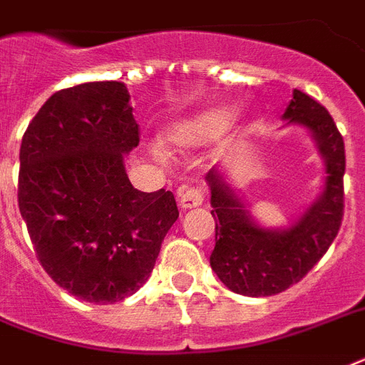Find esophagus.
Instances as JSON below:
<instances>
[{
    "instance_id": "1",
    "label": "esophagus",
    "mask_w": 365,
    "mask_h": 365,
    "mask_svg": "<svg viewBox=\"0 0 365 365\" xmlns=\"http://www.w3.org/2000/svg\"><path fill=\"white\" fill-rule=\"evenodd\" d=\"M180 206L182 208H195L205 202L206 191L202 187H182L180 189Z\"/></svg>"
}]
</instances>
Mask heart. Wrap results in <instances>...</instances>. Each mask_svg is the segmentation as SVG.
I'll use <instances>...</instances> for the list:
<instances>
[{
  "label": "heart",
  "instance_id": "1",
  "mask_svg": "<svg viewBox=\"0 0 365 365\" xmlns=\"http://www.w3.org/2000/svg\"><path fill=\"white\" fill-rule=\"evenodd\" d=\"M233 111L225 108L200 111L172 126L168 130V142L178 149L200 148L227 132L229 126L233 125Z\"/></svg>",
  "mask_w": 365,
  "mask_h": 365
}]
</instances>
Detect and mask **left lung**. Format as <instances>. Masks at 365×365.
<instances>
[{
    "label": "left lung",
    "mask_w": 365,
    "mask_h": 365,
    "mask_svg": "<svg viewBox=\"0 0 365 365\" xmlns=\"http://www.w3.org/2000/svg\"><path fill=\"white\" fill-rule=\"evenodd\" d=\"M284 119L312 132L326 160L322 197L286 231H265L250 222L248 212L216 170L206 174L210 185L216 246L210 265L231 292L250 297L280 294L317 265L339 233L345 210V142L322 104L294 88Z\"/></svg>",
    "instance_id": "obj_1"
}]
</instances>
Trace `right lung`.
<instances>
[{
  "label": "right lung",
  "mask_w": 365,
  "mask_h": 365,
  "mask_svg": "<svg viewBox=\"0 0 365 365\" xmlns=\"http://www.w3.org/2000/svg\"><path fill=\"white\" fill-rule=\"evenodd\" d=\"M119 81L54 93L20 145L19 208L47 274L108 305L142 288L180 216L170 191L132 187L123 155L140 142Z\"/></svg>",
  "instance_id": "obj_1"
}]
</instances>
